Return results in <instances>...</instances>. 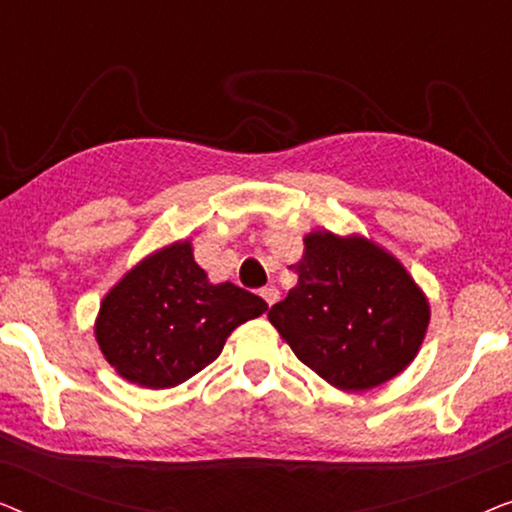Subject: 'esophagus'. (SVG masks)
<instances>
[{"label": "esophagus", "instance_id": "obj_1", "mask_svg": "<svg viewBox=\"0 0 512 512\" xmlns=\"http://www.w3.org/2000/svg\"><path fill=\"white\" fill-rule=\"evenodd\" d=\"M261 296L265 298V303L272 307L279 300V289L275 284H270V286H265V289H261Z\"/></svg>", "mask_w": 512, "mask_h": 512}]
</instances>
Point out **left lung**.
I'll list each match as a JSON object with an SVG mask.
<instances>
[{
    "label": "left lung",
    "mask_w": 512,
    "mask_h": 512,
    "mask_svg": "<svg viewBox=\"0 0 512 512\" xmlns=\"http://www.w3.org/2000/svg\"><path fill=\"white\" fill-rule=\"evenodd\" d=\"M282 303L268 312L293 354L340 391H368L415 361L431 321L426 293L405 265L363 235L317 228Z\"/></svg>",
    "instance_id": "left-lung-1"
}]
</instances>
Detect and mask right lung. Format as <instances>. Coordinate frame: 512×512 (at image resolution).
I'll return each instance as SVG.
<instances>
[{
  "instance_id": "obj_1",
  "label": "right lung",
  "mask_w": 512,
  "mask_h": 512,
  "mask_svg": "<svg viewBox=\"0 0 512 512\" xmlns=\"http://www.w3.org/2000/svg\"><path fill=\"white\" fill-rule=\"evenodd\" d=\"M268 303L240 286L209 282L191 240L151 251L102 298L95 340L123 380L170 389L219 359L230 333Z\"/></svg>"
}]
</instances>
